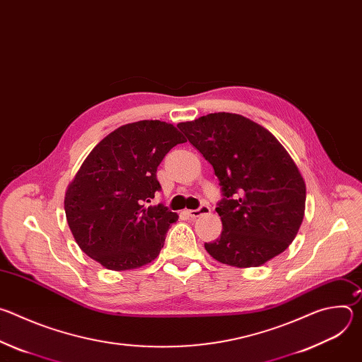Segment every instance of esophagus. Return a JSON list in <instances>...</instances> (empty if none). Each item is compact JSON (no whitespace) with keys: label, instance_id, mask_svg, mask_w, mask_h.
Segmentation results:
<instances>
[{"label":"esophagus","instance_id":"esophagus-1","mask_svg":"<svg viewBox=\"0 0 362 362\" xmlns=\"http://www.w3.org/2000/svg\"><path fill=\"white\" fill-rule=\"evenodd\" d=\"M211 212V208L208 204H202L199 209H193V211H187V215L190 216V218H199V216H202V215H206V214H209Z\"/></svg>","mask_w":362,"mask_h":362}]
</instances>
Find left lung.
<instances>
[{"label": "left lung", "instance_id": "1", "mask_svg": "<svg viewBox=\"0 0 362 362\" xmlns=\"http://www.w3.org/2000/svg\"><path fill=\"white\" fill-rule=\"evenodd\" d=\"M177 127L208 160L222 186L221 236L204 249L221 264L255 268L282 253L305 214L306 187L289 153L261 124L211 113Z\"/></svg>", "mask_w": 362, "mask_h": 362}]
</instances>
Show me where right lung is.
I'll return each instance as SVG.
<instances>
[{
	"label": "right lung",
	"mask_w": 362,
	"mask_h": 362,
	"mask_svg": "<svg viewBox=\"0 0 362 362\" xmlns=\"http://www.w3.org/2000/svg\"><path fill=\"white\" fill-rule=\"evenodd\" d=\"M183 134L160 120L124 124L103 139L83 162L64 197L70 230L91 259L112 271L136 269L156 259L177 221L163 203L156 172Z\"/></svg>",
	"instance_id": "add662e5"
}]
</instances>
